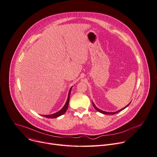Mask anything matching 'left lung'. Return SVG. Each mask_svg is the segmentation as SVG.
Segmentation results:
<instances>
[{
	"label": "left lung",
	"instance_id": "1",
	"mask_svg": "<svg viewBox=\"0 0 157 157\" xmlns=\"http://www.w3.org/2000/svg\"><path fill=\"white\" fill-rule=\"evenodd\" d=\"M92 103H93V106H94V107L95 108V109L96 110H97L98 112H100V113H103V114H108V115H113V114H115V113H118L119 112H120V111H121L122 110H124V109H125L126 107H127L129 105H130V103L128 104V105H127L126 107H125L124 108H123L122 109H121V110H118V111H117V112H105V111H103V110H100V109H98L95 105V104L93 103V101H92Z\"/></svg>",
	"mask_w": 157,
	"mask_h": 157
}]
</instances>
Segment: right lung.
Segmentation results:
<instances>
[{
	"instance_id": "1",
	"label": "right lung",
	"mask_w": 157,
	"mask_h": 157,
	"mask_svg": "<svg viewBox=\"0 0 157 157\" xmlns=\"http://www.w3.org/2000/svg\"><path fill=\"white\" fill-rule=\"evenodd\" d=\"M72 86L71 88V89H70L69 90V92H68V98H67V101L65 104V105L63 106V107L60 110H59V112L54 113V114H51V115H43L44 117H47V118H57L62 115H63V113H65V112L67 111V109H68V103H69V99H70V95H71V90H72Z\"/></svg>"
}]
</instances>
